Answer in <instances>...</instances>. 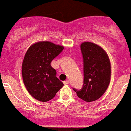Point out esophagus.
<instances>
[{"label":"esophagus","mask_w":131,"mask_h":131,"mask_svg":"<svg viewBox=\"0 0 131 131\" xmlns=\"http://www.w3.org/2000/svg\"><path fill=\"white\" fill-rule=\"evenodd\" d=\"M69 83V80H66V81H64V84H68Z\"/></svg>","instance_id":"1"}]
</instances>
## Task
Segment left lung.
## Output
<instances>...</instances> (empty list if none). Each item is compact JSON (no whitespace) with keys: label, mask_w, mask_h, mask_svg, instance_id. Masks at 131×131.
Segmentation results:
<instances>
[{"label":"left lung","mask_w":131,"mask_h":131,"mask_svg":"<svg viewBox=\"0 0 131 131\" xmlns=\"http://www.w3.org/2000/svg\"><path fill=\"white\" fill-rule=\"evenodd\" d=\"M83 57L84 82L81 89L73 88L82 100L91 102L105 93L111 79V64L106 52L92 42L81 45Z\"/></svg>","instance_id":"left-lung-1"}]
</instances>
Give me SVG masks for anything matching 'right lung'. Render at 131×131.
Masks as SVG:
<instances>
[{"mask_svg":"<svg viewBox=\"0 0 131 131\" xmlns=\"http://www.w3.org/2000/svg\"><path fill=\"white\" fill-rule=\"evenodd\" d=\"M64 50V47L50 42H40L30 47L22 67L24 84L31 96L42 102L55 96L64 84L56 77L51 62Z\"/></svg>","mask_w":131,"mask_h":131,"instance_id":"1","label":"right lung"}]
</instances>
